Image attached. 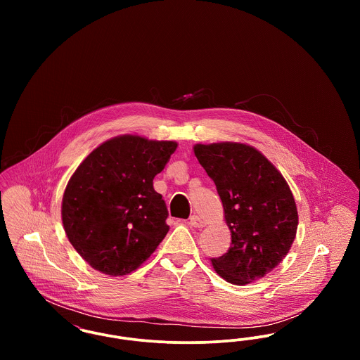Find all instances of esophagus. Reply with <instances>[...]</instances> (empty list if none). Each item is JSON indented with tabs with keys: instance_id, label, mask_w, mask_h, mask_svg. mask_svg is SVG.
Masks as SVG:
<instances>
[{
	"instance_id": "1",
	"label": "esophagus",
	"mask_w": 360,
	"mask_h": 360,
	"mask_svg": "<svg viewBox=\"0 0 360 360\" xmlns=\"http://www.w3.org/2000/svg\"><path fill=\"white\" fill-rule=\"evenodd\" d=\"M188 224L191 225V226H194V228H202V226H205V223L197 216V214H193V216H190V219H188Z\"/></svg>"
}]
</instances>
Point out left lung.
Wrapping results in <instances>:
<instances>
[{"label":"left lung","instance_id":"1","mask_svg":"<svg viewBox=\"0 0 360 360\" xmlns=\"http://www.w3.org/2000/svg\"><path fill=\"white\" fill-rule=\"evenodd\" d=\"M214 182L231 231V248L212 257L217 274L245 285L273 271L290 250L298 214L290 188L264 155L241 143L194 146Z\"/></svg>","mask_w":360,"mask_h":360}]
</instances>
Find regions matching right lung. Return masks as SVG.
Returning a JSON list of instances; mask_svg holds the SVG:
<instances>
[{"instance_id":"1","label":"right lung","mask_w":360,"mask_h":360,"mask_svg":"<svg viewBox=\"0 0 360 360\" xmlns=\"http://www.w3.org/2000/svg\"><path fill=\"white\" fill-rule=\"evenodd\" d=\"M175 150V141L115 137L72 174L63 194L62 221L70 243L94 270L129 274L165 239L169 212L153 181Z\"/></svg>"}]
</instances>
